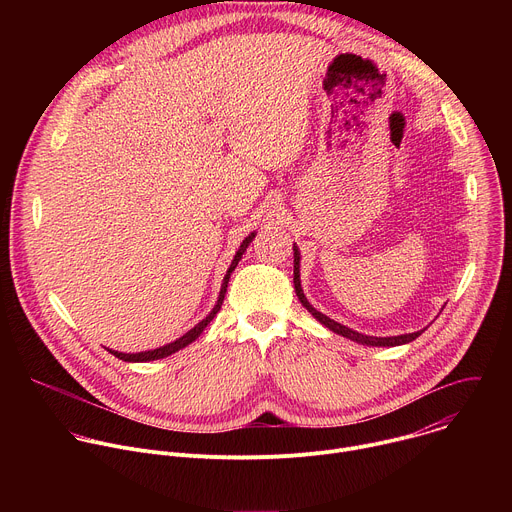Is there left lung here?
<instances>
[{
    "label": "left lung",
    "instance_id": "8db88e82",
    "mask_svg": "<svg viewBox=\"0 0 512 512\" xmlns=\"http://www.w3.org/2000/svg\"><path fill=\"white\" fill-rule=\"evenodd\" d=\"M294 285H296V296H298V300L302 302V306H304L320 324H324L328 330H332V332H336V334H340V336H344V338H348V340H354V342H358V344H364V346H399V344H407V342L415 340V338L421 336L423 330H425V328H423V330H419V332L401 334V336H387V338H381V336H367V334H360V332H356V330H352V328H348V326H342V324L330 320L328 316H324L322 312H318V310L306 300V296H304L302 281H300V251H298L296 243H294Z\"/></svg>",
    "mask_w": 512,
    "mask_h": 512
}]
</instances>
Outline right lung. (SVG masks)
Segmentation results:
<instances>
[{
	"mask_svg": "<svg viewBox=\"0 0 512 512\" xmlns=\"http://www.w3.org/2000/svg\"><path fill=\"white\" fill-rule=\"evenodd\" d=\"M253 237H255V233H251L243 243H241V247H239V251H237V255H235V259H233V263H231V267H229V271H227V275H225V279H223V285H221V294H218V300H216V306L212 308V312L202 320V322H198L192 330H188L184 336H180L178 340H174V342H170V344H166V346H160V348H154V350H145V352H135V354H131V352H117V350H109L111 354H115L119 360H125V362H148V360H158V358H164V356H170V354H174V352H178L180 348H184V346H188L190 342H194L200 334H202V330L210 324V320L218 314V310H221V306H223V300H225V294H227V285H229V277H231V273L235 271V267L239 265V261H241V257H243V253L247 251V247H249V243L253 241Z\"/></svg>",
	"mask_w": 512,
	"mask_h": 512,
	"instance_id": "right-lung-1",
	"label": "right lung"
}]
</instances>
